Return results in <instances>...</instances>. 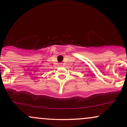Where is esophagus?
<instances>
[{"mask_svg":"<svg viewBox=\"0 0 127 127\" xmlns=\"http://www.w3.org/2000/svg\"><path fill=\"white\" fill-rule=\"evenodd\" d=\"M60 65H62V63H60Z\"/></svg>","mask_w":127,"mask_h":127,"instance_id":"obj_1","label":"esophagus"}]
</instances>
